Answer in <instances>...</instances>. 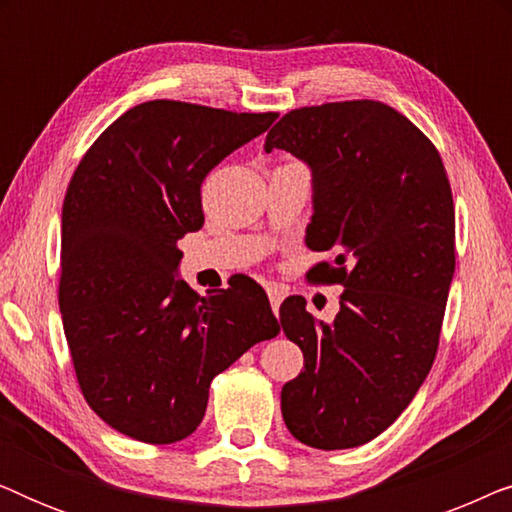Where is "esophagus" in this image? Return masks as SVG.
I'll list each match as a JSON object with an SVG mask.
<instances>
[{
	"label": "esophagus",
	"mask_w": 512,
	"mask_h": 512,
	"mask_svg": "<svg viewBox=\"0 0 512 512\" xmlns=\"http://www.w3.org/2000/svg\"><path fill=\"white\" fill-rule=\"evenodd\" d=\"M265 291H268V298H270V305H272V312L277 314V310H279V305H282V300H284V293L277 289V286H265Z\"/></svg>",
	"instance_id": "esophagus-1"
}]
</instances>
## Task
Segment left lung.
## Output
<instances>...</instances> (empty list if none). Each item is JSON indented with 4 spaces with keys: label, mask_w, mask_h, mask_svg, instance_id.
<instances>
[{
    "label": "left lung",
    "mask_w": 512,
    "mask_h": 512,
    "mask_svg": "<svg viewBox=\"0 0 512 512\" xmlns=\"http://www.w3.org/2000/svg\"><path fill=\"white\" fill-rule=\"evenodd\" d=\"M312 170L310 270L342 284L333 324L286 298L279 321L305 370L282 389L286 429L317 450L380 436L408 408L438 352L454 275V202L431 139L375 100L293 109L265 137Z\"/></svg>",
    "instance_id": "8db88e82"
}]
</instances>
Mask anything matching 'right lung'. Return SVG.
Returning <instances> with one entry per match:
<instances>
[{
    "label": "right lung",
    "mask_w": 512,
    "mask_h": 512,
    "mask_svg": "<svg viewBox=\"0 0 512 512\" xmlns=\"http://www.w3.org/2000/svg\"><path fill=\"white\" fill-rule=\"evenodd\" d=\"M277 114L151 100L86 151L62 205L60 312L76 380L95 415L142 443L198 429L209 384L279 333L254 279L200 298L177 279V242L205 223L209 172Z\"/></svg>",
    "instance_id": "add662e5"
}]
</instances>
